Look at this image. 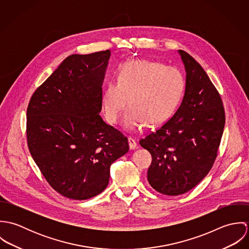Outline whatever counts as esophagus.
Listing matches in <instances>:
<instances>
[{"instance_id": "34e87169", "label": "esophagus", "mask_w": 249, "mask_h": 249, "mask_svg": "<svg viewBox=\"0 0 249 249\" xmlns=\"http://www.w3.org/2000/svg\"><path fill=\"white\" fill-rule=\"evenodd\" d=\"M128 144H129V148L130 149H135V148L138 147L137 142L133 138H128Z\"/></svg>"}]
</instances>
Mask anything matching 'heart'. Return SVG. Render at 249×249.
Returning <instances> with one entry per match:
<instances>
[{"instance_id":"b5f03b06","label":"heart","mask_w":249,"mask_h":249,"mask_svg":"<svg viewBox=\"0 0 249 249\" xmlns=\"http://www.w3.org/2000/svg\"><path fill=\"white\" fill-rule=\"evenodd\" d=\"M184 75L176 66L148 60H130L118 72V82L107 84L102 97L105 117L115 124L127 105L123 125L138 131L146 124H160L175 112L184 90Z\"/></svg>"}]
</instances>
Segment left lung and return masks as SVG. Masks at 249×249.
<instances>
[{"label": "left lung", "instance_id": "obj_1", "mask_svg": "<svg viewBox=\"0 0 249 249\" xmlns=\"http://www.w3.org/2000/svg\"><path fill=\"white\" fill-rule=\"evenodd\" d=\"M186 71L185 94L175 115L140 144L151 156L150 186L160 194L187 193L213 167L225 124L221 98L206 71L179 50Z\"/></svg>", "mask_w": 249, "mask_h": 249}]
</instances>
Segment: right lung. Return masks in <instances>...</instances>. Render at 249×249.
I'll list each match as a JSON object with an SVG mask.
<instances>
[{
	"label": "right lung",
	"mask_w": 249,
	"mask_h": 249,
	"mask_svg": "<svg viewBox=\"0 0 249 249\" xmlns=\"http://www.w3.org/2000/svg\"><path fill=\"white\" fill-rule=\"evenodd\" d=\"M110 54L68 56L36 89L27 109L30 152L53 189L71 199L101 194L110 166L129 149L127 138L99 115Z\"/></svg>",
	"instance_id": "1"
}]
</instances>
